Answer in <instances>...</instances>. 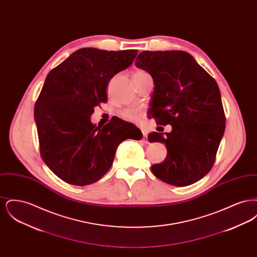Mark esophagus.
Returning a JSON list of instances; mask_svg holds the SVG:
<instances>
[{
	"label": "esophagus",
	"instance_id": "1",
	"mask_svg": "<svg viewBox=\"0 0 257 257\" xmlns=\"http://www.w3.org/2000/svg\"><path fill=\"white\" fill-rule=\"evenodd\" d=\"M142 132H143V136H144V141L146 142V143H148V141H147V133L146 130H142Z\"/></svg>",
	"mask_w": 257,
	"mask_h": 257
}]
</instances>
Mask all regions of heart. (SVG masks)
Wrapping results in <instances>:
<instances>
[{
	"instance_id": "heart-1",
	"label": "heart",
	"mask_w": 257,
	"mask_h": 257,
	"mask_svg": "<svg viewBox=\"0 0 257 257\" xmlns=\"http://www.w3.org/2000/svg\"><path fill=\"white\" fill-rule=\"evenodd\" d=\"M144 75H147V72L140 69V70L135 71L134 74H133V78L141 77V76H144ZM121 114H122L123 118H125V119L134 120V119H136V117H137L138 112H137V110H133V109H127V110H123Z\"/></svg>"
}]
</instances>
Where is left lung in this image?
Wrapping results in <instances>:
<instances>
[{"mask_svg":"<svg viewBox=\"0 0 257 257\" xmlns=\"http://www.w3.org/2000/svg\"><path fill=\"white\" fill-rule=\"evenodd\" d=\"M136 66L151 75L154 90L150 115L171 132H152L150 143H163L168 154L151 167L160 180L177 187L196 183L212 169L225 129L220 88L184 51H145Z\"/></svg>","mask_w":257,"mask_h":257,"instance_id":"left-lung-1","label":"left lung"}]
</instances>
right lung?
Masks as SVG:
<instances>
[{
	"label": "right lung",
	"instance_id": "right-lung-1",
	"mask_svg": "<svg viewBox=\"0 0 257 257\" xmlns=\"http://www.w3.org/2000/svg\"><path fill=\"white\" fill-rule=\"evenodd\" d=\"M136 56L137 50L82 48L47 75L35 120L41 157L64 182H96L110 170L123 141L142 140L139 128L119 118L103 127L90 121L94 108L107 102L110 79L129 67Z\"/></svg>",
	"mask_w": 257,
	"mask_h": 257
}]
</instances>
